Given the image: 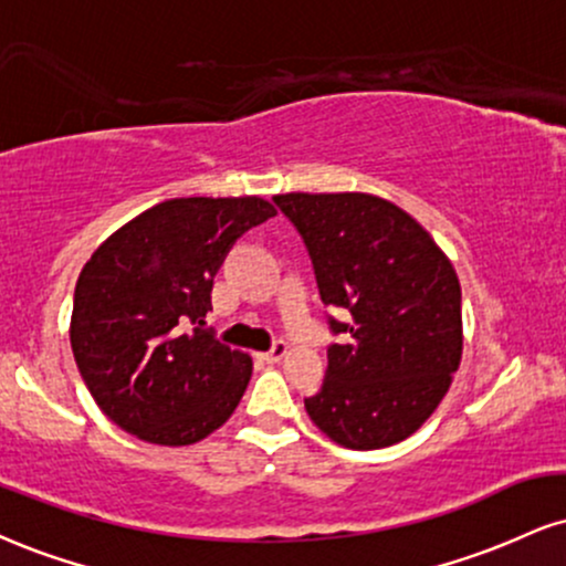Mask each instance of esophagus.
Wrapping results in <instances>:
<instances>
[{"label":"esophagus","mask_w":566,"mask_h":566,"mask_svg":"<svg viewBox=\"0 0 566 566\" xmlns=\"http://www.w3.org/2000/svg\"><path fill=\"white\" fill-rule=\"evenodd\" d=\"M290 345L284 343V339H274V345H271L269 350L261 353V358L265 360V364H276V360H282L284 356H287Z\"/></svg>","instance_id":"1"}]
</instances>
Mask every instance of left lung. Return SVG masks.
I'll return each mask as SVG.
<instances>
[{
  "mask_svg": "<svg viewBox=\"0 0 566 566\" xmlns=\"http://www.w3.org/2000/svg\"><path fill=\"white\" fill-rule=\"evenodd\" d=\"M308 250L324 305L343 337L326 350L322 390L305 398L337 446L374 451L430 419L461 360V287L451 261L398 206L374 195H276Z\"/></svg>",
  "mask_w": 566,
  "mask_h": 566,
  "instance_id": "left-lung-1",
  "label": "left lung"
}]
</instances>
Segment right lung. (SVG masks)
Here are the masks:
<instances>
[{
  "mask_svg": "<svg viewBox=\"0 0 566 566\" xmlns=\"http://www.w3.org/2000/svg\"><path fill=\"white\" fill-rule=\"evenodd\" d=\"M276 216L261 197H176L145 210L94 250L73 295L71 345L107 419L158 446L208 438L253 374L206 313L223 258Z\"/></svg>",
  "mask_w": 566,
  "mask_h": 566,
  "instance_id": "right-lung-1",
  "label": "right lung"
}]
</instances>
